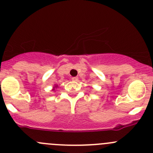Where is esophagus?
<instances>
[{
  "mask_svg": "<svg viewBox=\"0 0 153 153\" xmlns=\"http://www.w3.org/2000/svg\"><path fill=\"white\" fill-rule=\"evenodd\" d=\"M72 81L74 82L78 81V78H77V77H72Z\"/></svg>",
  "mask_w": 153,
  "mask_h": 153,
  "instance_id": "esophagus-1",
  "label": "esophagus"
}]
</instances>
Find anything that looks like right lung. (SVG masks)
Masks as SVG:
<instances>
[{
    "mask_svg": "<svg viewBox=\"0 0 153 153\" xmlns=\"http://www.w3.org/2000/svg\"><path fill=\"white\" fill-rule=\"evenodd\" d=\"M56 87H57V86H56V85H55V87H54V88H56ZM54 88H53V90H54Z\"/></svg>",
    "mask_w": 153,
    "mask_h": 153,
    "instance_id": "add662e5",
    "label": "right lung"
}]
</instances>
